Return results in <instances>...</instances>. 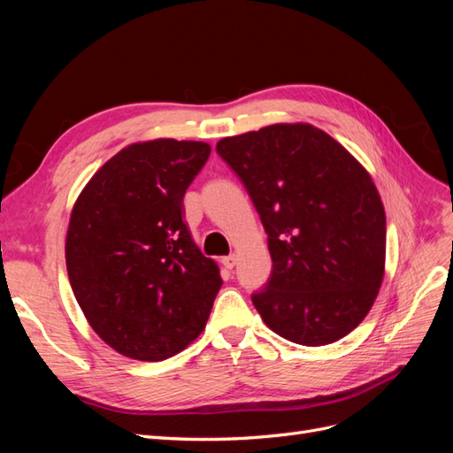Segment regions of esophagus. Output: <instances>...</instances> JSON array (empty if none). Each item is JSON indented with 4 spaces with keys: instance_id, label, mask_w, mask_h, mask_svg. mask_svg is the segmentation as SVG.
Listing matches in <instances>:
<instances>
[{
    "instance_id": "obj_1",
    "label": "esophagus",
    "mask_w": 453,
    "mask_h": 453,
    "mask_svg": "<svg viewBox=\"0 0 453 453\" xmlns=\"http://www.w3.org/2000/svg\"><path fill=\"white\" fill-rule=\"evenodd\" d=\"M221 263H223V266H225L226 270H232V268L236 266V263H238V257H236V255H228V257H223Z\"/></svg>"
}]
</instances>
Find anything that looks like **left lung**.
I'll use <instances>...</instances> for the list:
<instances>
[{"mask_svg":"<svg viewBox=\"0 0 453 453\" xmlns=\"http://www.w3.org/2000/svg\"><path fill=\"white\" fill-rule=\"evenodd\" d=\"M268 234L272 273L251 295L273 333L333 344L372 308L386 265V211L368 172L311 125H272L217 143Z\"/></svg>","mask_w":453,"mask_h":453,"instance_id":"8db88e82","label":"left lung"}]
</instances>
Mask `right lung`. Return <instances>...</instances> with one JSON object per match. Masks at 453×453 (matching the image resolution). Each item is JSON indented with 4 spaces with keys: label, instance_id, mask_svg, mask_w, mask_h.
I'll return each mask as SVG.
<instances>
[{
    "label": "right lung",
    "instance_id": "obj_1",
    "mask_svg": "<svg viewBox=\"0 0 453 453\" xmlns=\"http://www.w3.org/2000/svg\"><path fill=\"white\" fill-rule=\"evenodd\" d=\"M210 153L202 142L128 145L73 205L65 238L73 295L98 336L127 357H173L210 318L223 280L183 221L185 190Z\"/></svg>",
    "mask_w": 453,
    "mask_h": 453
}]
</instances>
